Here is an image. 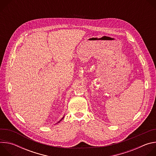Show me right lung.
<instances>
[{
  "label": "right lung",
  "instance_id": "add662e5",
  "mask_svg": "<svg viewBox=\"0 0 156 156\" xmlns=\"http://www.w3.org/2000/svg\"><path fill=\"white\" fill-rule=\"evenodd\" d=\"M63 119V118H62V119H61V120H60V121H59V122H58V123H59V122H60V121H61V120H62V119Z\"/></svg>",
  "mask_w": 156,
  "mask_h": 156
}]
</instances>
